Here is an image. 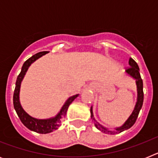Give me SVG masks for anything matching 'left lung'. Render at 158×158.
Instances as JSON below:
<instances>
[{"mask_svg":"<svg viewBox=\"0 0 158 158\" xmlns=\"http://www.w3.org/2000/svg\"><path fill=\"white\" fill-rule=\"evenodd\" d=\"M129 65L130 67H128L126 69V73L131 77H133L136 81L137 85V92H138V97H137V102L135 104V109L132 111L131 115H130L129 118H127V120L124 123V124L122 127L115 128V131H110V130L107 129L102 125H100L98 122H96L95 120L94 116H93V107H91L90 109V112H91V118L93 121H94V125L98 130L100 131L104 132L105 134H108V135H115L117 133H120L122 131L127 130L131 128L133 126L135 123L136 122V119L139 116V111H140L141 108L142 107V104H143V99H144V93H143V82H142V78H141L140 73H139V67L133 58H130L129 59Z\"/></svg>","mask_w":158,"mask_h":158,"instance_id":"obj_1","label":"left lung"}]
</instances>
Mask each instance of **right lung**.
I'll return each mask as SVG.
<instances>
[{"mask_svg": "<svg viewBox=\"0 0 158 158\" xmlns=\"http://www.w3.org/2000/svg\"><path fill=\"white\" fill-rule=\"evenodd\" d=\"M47 51H43V52H39L35 54V55L31 57L30 58L26 61L23 63V66H22L21 72L19 73V74L18 75L17 79H16V88L14 90L13 94V106L14 108L16 110V113H17L18 116H19V119L22 122V123L29 130L35 132L40 134H47L51 133L54 130H57L58 127L60 126L61 121L64 118L68 110V107L70 105L74 99H76L79 94L74 95V96H70L68 100L65 101L64 105L62 106V109L60 110L59 112L58 113V115L55 117L53 118H47V119H38V118H33L31 115H29L23 109L20 102H19V89H20V85H21V81H23L24 75L26 74V72L28 69L29 66L31 65L35 61L38 59V58H41L43 55L47 54Z\"/></svg>", "mask_w": 158, "mask_h": 158, "instance_id": "right-lung-1", "label": "right lung"}]
</instances>
